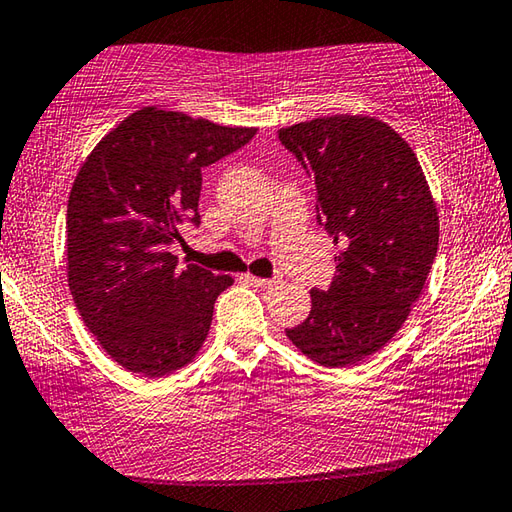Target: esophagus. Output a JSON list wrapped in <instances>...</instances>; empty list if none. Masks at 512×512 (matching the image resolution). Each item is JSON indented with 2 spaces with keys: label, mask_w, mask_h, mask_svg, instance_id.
I'll return each instance as SVG.
<instances>
[{
  "label": "esophagus",
  "mask_w": 512,
  "mask_h": 512,
  "mask_svg": "<svg viewBox=\"0 0 512 512\" xmlns=\"http://www.w3.org/2000/svg\"><path fill=\"white\" fill-rule=\"evenodd\" d=\"M246 280L250 282V284H255V287H259V289H275L277 284L282 282V277L277 275V277H255V275H246Z\"/></svg>",
  "instance_id": "1"
}]
</instances>
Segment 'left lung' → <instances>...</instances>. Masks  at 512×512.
I'll return each instance as SVG.
<instances>
[{
    "label": "left lung",
    "mask_w": 512,
    "mask_h": 512,
    "mask_svg": "<svg viewBox=\"0 0 512 512\" xmlns=\"http://www.w3.org/2000/svg\"><path fill=\"white\" fill-rule=\"evenodd\" d=\"M316 185L318 223L341 246L327 291L311 289L296 348L348 368L384 348L420 298L438 250V210L400 133L375 117L332 115L280 128Z\"/></svg>",
    "instance_id": "obj_1"
}]
</instances>
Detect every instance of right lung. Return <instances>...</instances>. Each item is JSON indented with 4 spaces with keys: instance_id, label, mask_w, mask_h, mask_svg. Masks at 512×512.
<instances>
[{
    "instance_id": "1",
    "label": "right lung",
    "mask_w": 512,
    "mask_h": 512,
    "mask_svg": "<svg viewBox=\"0 0 512 512\" xmlns=\"http://www.w3.org/2000/svg\"><path fill=\"white\" fill-rule=\"evenodd\" d=\"M255 133L149 106L112 128L76 173L69 291L94 339L128 372L171 375L201 350L232 277L180 268L169 248L183 241V223H201V169Z\"/></svg>"
}]
</instances>
